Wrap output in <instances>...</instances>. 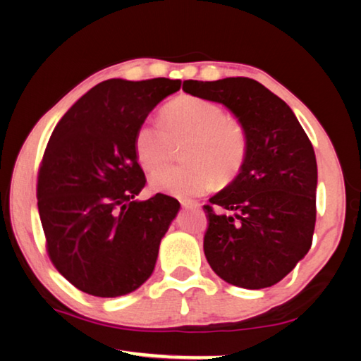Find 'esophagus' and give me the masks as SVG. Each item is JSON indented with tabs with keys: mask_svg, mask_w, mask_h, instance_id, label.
<instances>
[{
	"mask_svg": "<svg viewBox=\"0 0 361 361\" xmlns=\"http://www.w3.org/2000/svg\"><path fill=\"white\" fill-rule=\"evenodd\" d=\"M181 207L183 209H188V210H192V209H199V204L194 202V200H181Z\"/></svg>",
	"mask_w": 361,
	"mask_h": 361,
	"instance_id": "1",
	"label": "esophagus"
}]
</instances>
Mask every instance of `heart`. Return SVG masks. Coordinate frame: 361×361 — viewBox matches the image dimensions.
I'll return each instance as SVG.
<instances>
[{
	"mask_svg": "<svg viewBox=\"0 0 361 361\" xmlns=\"http://www.w3.org/2000/svg\"><path fill=\"white\" fill-rule=\"evenodd\" d=\"M162 124L145 121L133 137V151L146 172L160 169L172 141L189 139L188 168H166L151 176L156 191L175 197H192L239 175L248 152V135L239 119L224 113L219 103L199 95L183 94L162 109Z\"/></svg>",
	"mask_w": 361,
	"mask_h": 361,
	"instance_id": "obj_1",
	"label": "heart"
}]
</instances>
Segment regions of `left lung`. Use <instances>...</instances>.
<instances>
[{
    "label": "left lung",
    "mask_w": 361,
    "mask_h": 361,
    "mask_svg": "<svg viewBox=\"0 0 361 361\" xmlns=\"http://www.w3.org/2000/svg\"><path fill=\"white\" fill-rule=\"evenodd\" d=\"M186 94L229 108L245 127L239 175L204 205V252L216 276L240 288L280 282L312 245L317 161L295 113L250 78L183 82Z\"/></svg>",
    "instance_id": "left-lung-1"
}]
</instances>
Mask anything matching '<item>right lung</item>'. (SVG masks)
<instances>
[{
	"label": "right lung",
	"instance_id": "add662e5",
	"mask_svg": "<svg viewBox=\"0 0 361 361\" xmlns=\"http://www.w3.org/2000/svg\"><path fill=\"white\" fill-rule=\"evenodd\" d=\"M180 79H108L82 95L54 129L38 172V210L57 271L87 295L135 291L154 271L180 202L146 185L133 137Z\"/></svg>",
	"mask_w": 361,
	"mask_h": 361
}]
</instances>
